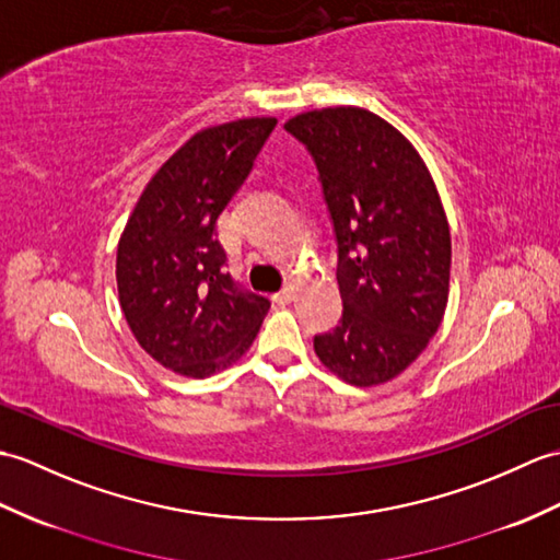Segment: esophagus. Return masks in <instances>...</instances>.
<instances>
[{"mask_svg": "<svg viewBox=\"0 0 560 560\" xmlns=\"http://www.w3.org/2000/svg\"><path fill=\"white\" fill-rule=\"evenodd\" d=\"M293 295H295V285H293V283H289V285H283V289L275 295V301H277V303H281V305H285V303H291V301H293Z\"/></svg>", "mask_w": 560, "mask_h": 560, "instance_id": "obj_1", "label": "esophagus"}]
</instances>
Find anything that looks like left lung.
Masks as SVG:
<instances>
[{"label": "left lung", "mask_w": 560, "mask_h": 560, "mask_svg": "<svg viewBox=\"0 0 560 560\" xmlns=\"http://www.w3.org/2000/svg\"><path fill=\"white\" fill-rule=\"evenodd\" d=\"M283 128L315 158L339 243L343 317L315 336V353L353 386L392 382L448 303L451 229L434 178L412 142L370 109H312Z\"/></svg>", "instance_id": "obj_1"}]
</instances>
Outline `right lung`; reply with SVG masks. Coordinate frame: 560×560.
<instances>
[{
	"label": "right lung",
	"mask_w": 560,
	"mask_h": 560,
	"mask_svg": "<svg viewBox=\"0 0 560 560\" xmlns=\"http://www.w3.org/2000/svg\"><path fill=\"white\" fill-rule=\"evenodd\" d=\"M275 116L202 128L154 174L116 248L119 305L162 368L205 380L238 362L269 310L224 271L217 219L248 178Z\"/></svg>",
	"instance_id": "1"
}]
</instances>
